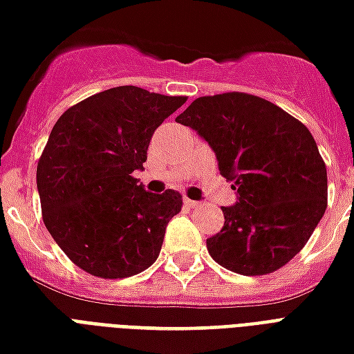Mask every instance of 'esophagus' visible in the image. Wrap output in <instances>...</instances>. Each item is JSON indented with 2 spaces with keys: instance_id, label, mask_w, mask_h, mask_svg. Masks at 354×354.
I'll use <instances>...</instances> for the list:
<instances>
[{
  "instance_id": "esophagus-1",
  "label": "esophagus",
  "mask_w": 354,
  "mask_h": 354,
  "mask_svg": "<svg viewBox=\"0 0 354 354\" xmlns=\"http://www.w3.org/2000/svg\"><path fill=\"white\" fill-rule=\"evenodd\" d=\"M185 206H189V208H198V201H191V198H184Z\"/></svg>"
}]
</instances>
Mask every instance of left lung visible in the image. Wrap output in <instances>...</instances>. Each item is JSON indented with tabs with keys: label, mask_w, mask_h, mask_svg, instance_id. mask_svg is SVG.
Masks as SVG:
<instances>
[{
	"label": "left lung",
	"mask_w": 354,
	"mask_h": 354,
	"mask_svg": "<svg viewBox=\"0 0 354 354\" xmlns=\"http://www.w3.org/2000/svg\"><path fill=\"white\" fill-rule=\"evenodd\" d=\"M210 144L236 189L225 223L206 240L217 264L242 276L281 268L326 210V167L308 127L263 97H198L176 118Z\"/></svg>",
	"instance_id": "8db88e82"
}]
</instances>
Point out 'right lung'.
<instances>
[{"instance_id":"1","label":"right lung","mask_w":354,"mask_h":354,"mask_svg":"<svg viewBox=\"0 0 354 354\" xmlns=\"http://www.w3.org/2000/svg\"><path fill=\"white\" fill-rule=\"evenodd\" d=\"M185 97L118 86L59 116L37 163L46 229L78 268L104 279L156 263L182 195L148 193L133 176L148 159L153 131Z\"/></svg>"}]
</instances>
